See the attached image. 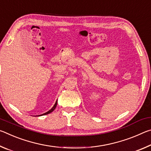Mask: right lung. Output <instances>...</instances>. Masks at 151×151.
Returning <instances> with one entry per match:
<instances>
[{
  "label": "right lung",
  "mask_w": 151,
  "mask_h": 151,
  "mask_svg": "<svg viewBox=\"0 0 151 151\" xmlns=\"http://www.w3.org/2000/svg\"><path fill=\"white\" fill-rule=\"evenodd\" d=\"M57 101H56V103H55V105L52 106V108L50 110H49V111H48V112H45V113H44V114H41V115H39V116H42V115H45V114H49V113H50V112H52L53 111H54V110L55 109V108H56V106H57Z\"/></svg>",
  "instance_id": "right-lung-1"
}]
</instances>
